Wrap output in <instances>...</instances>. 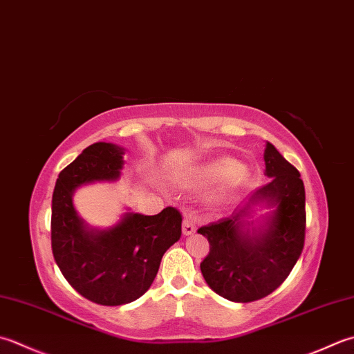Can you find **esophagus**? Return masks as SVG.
I'll return each instance as SVG.
<instances>
[{"label": "esophagus", "instance_id": "obj_1", "mask_svg": "<svg viewBox=\"0 0 354 354\" xmlns=\"http://www.w3.org/2000/svg\"><path fill=\"white\" fill-rule=\"evenodd\" d=\"M196 232V223L190 216H185L183 221V233L184 234H192Z\"/></svg>", "mask_w": 354, "mask_h": 354}]
</instances>
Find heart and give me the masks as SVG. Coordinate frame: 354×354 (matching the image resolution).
I'll return each instance as SVG.
<instances>
[{
  "label": "heart",
  "mask_w": 354,
  "mask_h": 354,
  "mask_svg": "<svg viewBox=\"0 0 354 354\" xmlns=\"http://www.w3.org/2000/svg\"><path fill=\"white\" fill-rule=\"evenodd\" d=\"M245 170L239 169V164L232 158H221L207 164L198 171V185H218L227 183V185H238L245 179Z\"/></svg>",
  "instance_id": "b5f03b06"
}]
</instances>
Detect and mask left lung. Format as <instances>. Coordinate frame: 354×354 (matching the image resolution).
<instances>
[{"label": "left lung", "instance_id": "1", "mask_svg": "<svg viewBox=\"0 0 354 354\" xmlns=\"http://www.w3.org/2000/svg\"><path fill=\"white\" fill-rule=\"evenodd\" d=\"M262 185L232 218L201 227L210 252L201 272L213 292L233 302H253L268 296L287 279L299 259L306 241V189L301 173L273 144L266 147ZM266 200L277 210L268 227L254 237L241 233V223L252 203Z\"/></svg>", "mask_w": 354, "mask_h": 354}]
</instances>
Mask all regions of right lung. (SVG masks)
<instances>
[{
	"mask_svg": "<svg viewBox=\"0 0 354 354\" xmlns=\"http://www.w3.org/2000/svg\"><path fill=\"white\" fill-rule=\"evenodd\" d=\"M122 149L95 142L62 169L52 196V252L67 282L86 299L122 306L141 297L155 281L167 248L181 238L183 216L175 207L144 216L127 213L110 230H88L76 213V187L113 181L122 169Z\"/></svg>",
	"mask_w": 354,
	"mask_h": 354,
	"instance_id": "right-lung-1",
	"label": "right lung"
}]
</instances>
